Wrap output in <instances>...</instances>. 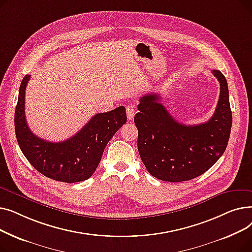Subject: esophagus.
Here are the masks:
<instances>
[{"mask_svg": "<svg viewBox=\"0 0 252 252\" xmlns=\"http://www.w3.org/2000/svg\"><path fill=\"white\" fill-rule=\"evenodd\" d=\"M135 115V108L133 105H127L126 106V116L128 118V121H131L134 118Z\"/></svg>", "mask_w": 252, "mask_h": 252, "instance_id": "34e87169", "label": "esophagus"}]
</instances>
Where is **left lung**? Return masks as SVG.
<instances>
[{"label":"left lung","instance_id":"8db88e82","mask_svg":"<svg viewBox=\"0 0 252 252\" xmlns=\"http://www.w3.org/2000/svg\"><path fill=\"white\" fill-rule=\"evenodd\" d=\"M220 83L216 111L204 124L178 123L159 103L156 93L140 99L134 122L138 128V150L148 173L165 182L189 181L204 174L227 148L232 111L227 79L211 70Z\"/></svg>","mask_w":252,"mask_h":252}]
</instances>
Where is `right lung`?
<instances>
[{
  "label": "right lung",
  "instance_id": "1",
  "mask_svg": "<svg viewBox=\"0 0 252 252\" xmlns=\"http://www.w3.org/2000/svg\"><path fill=\"white\" fill-rule=\"evenodd\" d=\"M31 75H25L19 88L15 109V133L26 159L52 180L76 183L88 180L96 170L106 145L126 123L124 106L112 111L97 113L73 137L58 143L36 137L26 123L25 89Z\"/></svg>",
  "mask_w": 252,
  "mask_h": 252
}]
</instances>
